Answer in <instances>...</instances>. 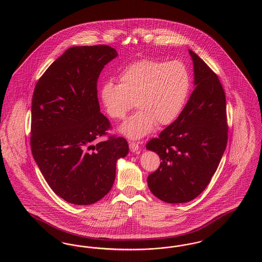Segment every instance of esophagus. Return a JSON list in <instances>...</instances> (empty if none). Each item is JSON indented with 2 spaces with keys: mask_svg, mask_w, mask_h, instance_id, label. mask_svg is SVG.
<instances>
[{
  "mask_svg": "<svg viewBox=\"0 0 262 262\" xmlns=\"http://www.w3.org/2000/svg\"><path fill=\"white\" fill-rule=\"evenodd\" d=\"M129 149L134 153H138L139 151V145L136 142H129Z\"/></svg>",
  "mask_w": 262,
  "mask_h": 262,
  "instance_id": "esophagus-1",
  "label": "esophagus"
}]
</instances>
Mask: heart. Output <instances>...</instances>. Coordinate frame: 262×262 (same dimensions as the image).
Instances as JSON below:
<instances>
[{
	"mask_svg": "<svg viewBox=\"0 0 262 262\" xmlns=\"http://www.w3.org/2000/svg\"><path fill=\"white\" fill-rule=\"evenodd\" d=\"M191 78L182 62L139 60L126 66L119 75V84L106 81L100 90L106 113L115 120L124 119L136 101L139 109L119 127L120 134L139 139L156 125L174 123L186 107Z\"/></svg>",
	"mask_w": 262,
	"mask_h": 262,
	"instance_id": "obj_1",
	"label": "heart"
}]
</instances>
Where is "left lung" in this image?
I'll return each instance as SVG.
<instances>
[{
	"label": "left lung",
	"mask_w": 262,
	"mask_h": 262,
	"mask_svg": "<svg viewBox=\"0 0 262 262\" xmlns=\"http://www.w3.org/2000/svg\"><path fill=\"white\" fill-rule=\"evenodd\" d=\"M188 52L194 90L179 118L146 144L162 161L148 176V187L168 203H185L200 195L216 172L228 140L224 89L211 69Z\"/></svg>",
	"instance_id": "obj_1"
}]
</instances>
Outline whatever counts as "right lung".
Segmentation results:
<instances>
[{
	"instance_id": "obj_1",
	"label": "right lung",
	"mask_w": 262,
	"mask_h": 262,
	"mask_svg": "<svg viewBox=\"0 0 262 262\" xmlns=\"http://www.w3.org/2000/svg\"><path fill=\"white\" fill-rule=\"evenodd\" d=\"M118 57L108 45L72 47L38 80L31 106L33 158L52 190L88 205L112 188L116 165L128 153L123 137L99 141L110 128L100 112L97 79Z\"/></svg>"
}]
</instances>
